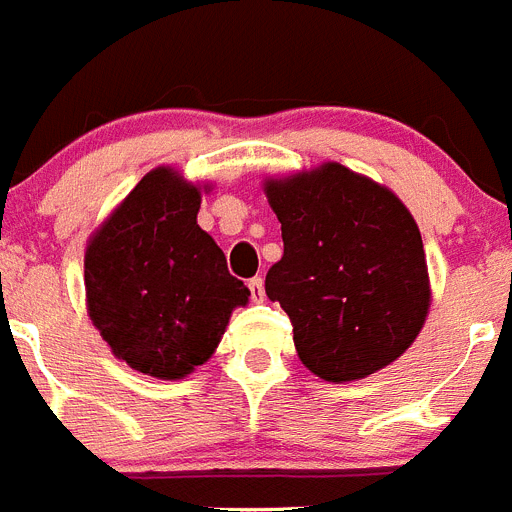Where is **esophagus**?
Masks as SVG:
<instances>
[{
    "label": "esophagus",
    "mask_w": 512,
    "mask_h": 512,
    "mask_svg": "<svg viewBox=\"0 0 512 512\" xmlns=\"http://www.w3.org/2000/svg\"><path fill=\"white\" fill-rule=\"evenodd\" d=\"M247 288H250V296L255 304L265 301V283H262V278H252V281L247 283Z\"/></svg>",
    "instance_id": "esophagus-1"
}]
</instances>
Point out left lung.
Returning a JSON list of instances; mask_svg holds the SVG:
<instances>
[{"mask_svg": "<svg viewBox=\"0 0 512 512\" xmlns=\"http://www.w3.org/2000/svg\"><path fill=\"white\" fill-rule=\"evenodd\" d=\"M262 190L283 231L265 293L291 317L301 363L345 384L397 361L433 299L410 208L340 162L265 177Z\"/></svg>", "mask_w": 512, "mask_h": 512, "instance_id": "1", "label": "left lung"}]
</instances>
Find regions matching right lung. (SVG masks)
I'll return each instance as SVG.
<instances>
[{"instance_id":"1","label":"right lung","mask_w":512,"mask_h":512,"mask_svg":"<svg viewBox=\"0 0 512 512\" xmlns=\"http://www.w3.org/2000/svg\"><path fill=\"white\" fill-rule=\"evenodd\" d=\"M175 167H154L90 234L87 314L118 361L177 381L216 353L231 311L250 288L198 226L201 193Z\"/></svg>"}]
</instances>
